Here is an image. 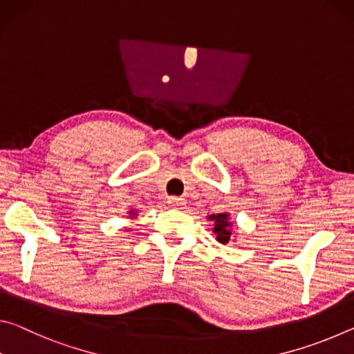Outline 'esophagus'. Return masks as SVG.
<instances>
[{
    "mask_svg": "<svg viewBox=\"0 0 354 354\" xmlns=\"http://www.w3.org/2000/svg\"><path fill=\"white\" fill-rule=\"evenodd\" d=\"M169 206L170 207H181V206H184V198H179V196H170L169 198Z\"/></svg>",
    "mask_w": 354,
    "mask_h": 354,
    "instance_id": "1",
    "label": "esophagus"
}]
</instances>
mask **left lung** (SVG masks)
I'll list each match as a JSON object with an SVG mask.
<instances>
[{"label": "left lung", "mask_w": 354, "mask_h": 354, "mask_svg": "<svg viewBox=\"0 0 354 354\" xmlns=\"http://www.w3.org/2000/svg\"><path fill=\"white\" fill-rule=\"evenodd\" d=\"M207 221H214V232H215V241L226 245L231 241L232 237V226H236L234 221L231 220L230 214L227 212H220V214H212L207 215Z\"/></svg>", "instance_id": "obj_1"}]
</instances>
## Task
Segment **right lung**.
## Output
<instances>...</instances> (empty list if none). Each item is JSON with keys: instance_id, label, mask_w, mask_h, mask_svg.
Returning a JSON list of instances; mask_svg holds the SVG:
<instances>
[{"instance_id": "1", "label": "right lung", "mask_w": 354, "mask_h": 354, "mask_svg": "<svg viewBox=\"0 0 354 354\" xmlns=\"http://www.w3.org/2000/svg\"><path fill=\"white\" fill-rule=\"evenodd\" d=\"M137 214H139V211H136V209H131V211H128V215H129L131 220H136Z\"/></svg>"}]
</instances>
